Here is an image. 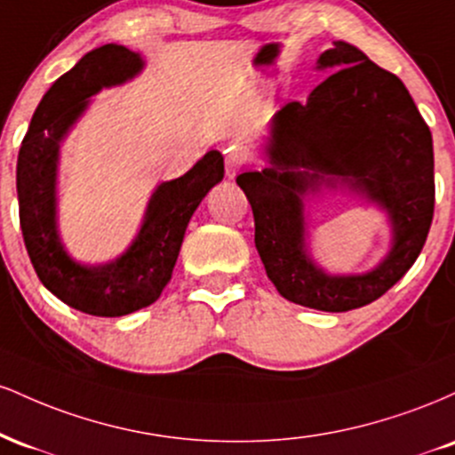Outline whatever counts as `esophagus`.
<instances>
[{"label":"esophagus","instance_id":"34e87169","mask_svg":"<svg viewBox=\"0 0 455 455\" xmlns=\"http://www.w3.org/2000/svg\"><path fill=\"white\" fill-rule=\"evenodd\" d=\"M242 164H243V156H242V151L235 148V145L233 148L224 149V166H227L228 180H235V177H237Z\"/></svg>","mask_w":455,"mask_h":455}]
</instances>
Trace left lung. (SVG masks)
I'll list each match as a JSON object with an SVG mask.
<instances>
[{
  "label": "left lung",
  "instance_id": "obj_1",
  "mask_svg": "<svg viewBox=\"0 0 455 455\" xmlns=\"http://www.w3.org/2000/svg\"><path fill=\"white\" fill-rule=\"evenodd\" d=\"M327 76L307 100L271 117L260 145L265 169L237 177L254 213V245L267 278L293 304L348 312L372 304L424 248L435 213L432 134L404 83L336 40L316 61ZM347 189L390 224L388 254L363 275H329L309 252L305 203Z\"/></svg>",
  "mask_w": 455,
  "mask_h": 455
}]
</instances>
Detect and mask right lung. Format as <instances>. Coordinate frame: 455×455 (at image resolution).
<instances>
[{
	"mask_svg": "<svg viewBox=\"0 0 455 455\" xmlns=\"http://www.w3.org/2000/svg\"><path fill=\"white\" fill-rule=\"evenodd\" d=\"M143 68V57L122 44L83 55L44 93L19 151V218L31 265L57 299L92 316H126L158 299L173 275L192 213L224 177L222 154L207 151L186 175L154 188L143 222L119 257L90 265L68 252L57 216L61 145L92 96L132 81Z\"/></svg>",
	"mask_w": 455,
	"mask_h": 455,
	"instance_id": "right-lung-1",
	"label": "right lung"
}]
</instances>
